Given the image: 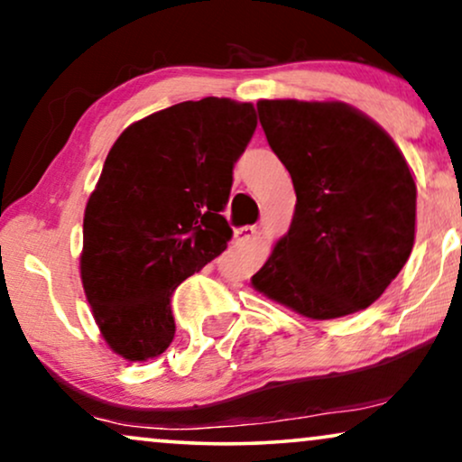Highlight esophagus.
<instances>
[{"mask_svg":"<svg viewBox=\"0 0 462 462\" xmlns=\"http://www.w3.org/2000/svg\"><path fill=\"white\" fill-rule=\"evenodd\" d=\"M255 235H257V226L238 227V230H235V241L236 243H245V241H249V238H254Z\"/></svg>","mask_w":462,"mask_h":462,"instance_id":"esophagus-1","label":"esophagus"}]
</instances>
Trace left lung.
I'll use <instances>...</instances> for the list:
<instances>
[{
	"label": "left lung",
	"mask_w": 462,
	"mask_h": 462,
	"mask_svg": "<svg viewBox=\"0 0 462 462\" xmlns=\"http://www.w3.org/2000/svg\"><path fill=\"white\" fill-rule=\"evenodd\" d=\"M257 114L298 200L251 285L317 321L367 309L414 247L416 183L402 150L340 101L262 98Z\"/></svg>",
	"instance_id": "8db88e82"
}]
</instances>
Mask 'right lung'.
I'll list each match as a JSON object with an SVG mask.
<instances>
[{"label":"right lung","instance_id":"obj_1","mask_svg":"<svg viewBox=\"0 0 462 462\" xmlns=\"http://www.w3.org/2000/svg\"><path fill=\"white\" fill-rule=\"evenodd\" d=\"M255 126L251 103L207 97L133 122L109 150L86 202L79 274L122 359L169 348L175 287L226 251L232 230L221 211Z\"/></svg>","mask_w":462,"mask_h":462}]
</instances>
